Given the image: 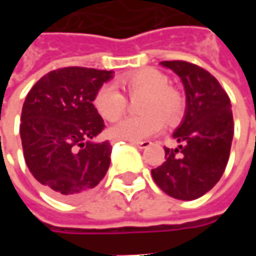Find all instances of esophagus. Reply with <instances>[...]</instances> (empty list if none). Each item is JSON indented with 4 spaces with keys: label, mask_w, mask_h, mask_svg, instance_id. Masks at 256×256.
Masks as SVG:
<instances>
[{
    "label": "esophagus",
    "mask_w": 256,
    "mask_h": 256,
    "mask_svg": "<svg viewBox=\"0 0 256 256\" xmlns=\"http://www.w3.org/2000/svg\"><path fill=\"white\" fill-rule=\"evenodd\" d=\"M132 144L136 145V146H138V148H141V150H144V148H148L150 145V141H130Z\"/></svg>",
    "instance_id": "34e87169"
}]
</instances>
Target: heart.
Returning a JSON list of instances; mask_svg holds the SVG:
<instances>
[{
	"mask_svg": "<svg viewBox=\"0 0 256 256\" xmlns=\"http://www.w3.org/2000/svg\"><path fill=\"white\" fill-rule=\"evenodd\" d=\"M119 84L128 96L144 94L140 111L141 116H128L118 120L111 128V137L126 141H141L164 128V116L168 122H177L185 111L182 93L168 84V76L155 68H141L124 74ZM96 111L106 120H115L122 115L128 100L112 84L100 86L93 97Z\"/></svg>",
	"mask_w": 256,
	"mask_h": 256,
	"instance_id": "1",
	"label": "heart"
}]
</instances>
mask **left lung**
I'll return each instance as SVG.
<instances>
[{"mask_svg":"<svg viewBox=\"0 0 256 256\" xmlns=\"http://www.w3.org/2000/svg\"><path fill=\"white\" fill-rule=\"evenodd\" d=\"M182 79L186 114L174 133L178 148H164L166 162L152 168L156 185L168 196L194 200L220 180L234 132L230 98L214 75L184 60L162 62Z\"/></svg>","mask_w":256,"mask_h":256,"instance_id":"obj_1","label":"left lung"}]
</instances>
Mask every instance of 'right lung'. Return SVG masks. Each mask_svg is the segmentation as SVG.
I'll return each mask as SVG.
<instances>
[{"label": "right lung", "instance_id": "1", "mask_svg": "<svg viewBox=\"0 0 256 256\" xmlns=\"http://www.w3.org/2000/svg\"><path fill=\"white\" fill-rule=\"evenodd\" d=\"M111 76L106 70L58 68L44 75L26 97L20 118L26 164L56 198L82 196L110 167L111 144L92 138L106 128L93 97Z\"/></svg>", "mask_w": 256, "mask_h": 256}]
</instances>
